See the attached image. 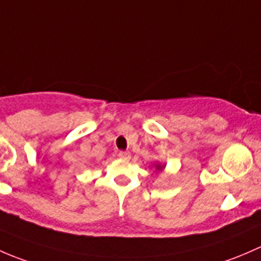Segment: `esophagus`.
Returning <instances> with one entry per match:
<instances>
[{
  "mask_svg": "<svg viewBox=\"0 0 261 261\" xmlns=\"http://www.w3.org/2000/svg\"><path fill=\"white\" fill-rule=\"evenodd\" d=\"M118 155H119V158H122V160H129L130 158V153L124 152V150H120V152L118 153Z\"/></svg>",
  "mask_w": 261,
  "mask_h": 261,
  "instance_id": "1",
  "label": "esophagus"
}]
</instances>
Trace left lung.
Returning <instances> with one entry per match:
<instances>
[{"instance_id":"obj_1","label":"left lung","mask_w":261,"mask_h":261,"mask_svg":"<svg viewBox=\"0 0 261 261\" xmlns=\"http://www.w3.org/2000/svg\"><path fill=\"white\" fill-rule=\"evenodd\" d=\"M165 167H166L165 165H161V163H154V168H155V171L161 172V171L165 170Z\"/></svg>"}]
</instances>
